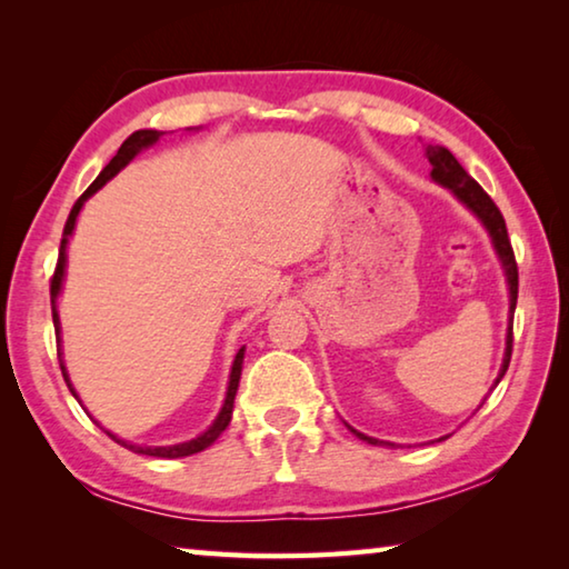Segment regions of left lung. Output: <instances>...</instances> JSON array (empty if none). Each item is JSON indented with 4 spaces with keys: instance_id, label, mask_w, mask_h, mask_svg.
Wrapping results in <instances>:
<instances>
[{
    "instance_id": "8db88e82",
    "label": "left lung",
    "mask_w": 569,
    "mask_h": 569,
    "mask_svg": "<svg viewBox=\"0 0 569 569\" xmlns=\"http://www.w3.org/2000/svg\"><path fill=\"white\" fill-rule=\"evenodd\" d=\"M427 158L431 162V176H435L437 182L441 186L449 188L455 196L461 200V203H467L475 213L481 218V223L487 226L489 236L495 240V248L499 258H502L505 263V271H507V283H509V308L515 311L517 306V286H519V273H517V261H515V250L512 243H509V236H507V223H505V216L502 210L495 206V200L487 196L485 188L479 186V182L469 176V172L459 166V160L451 156L447 148H439V146H429L427 148ZM509 359H512V326H509V336H507V351H505V363H502V371H499V379L505 377ZM497 379V383H499ZM356 437H361L363 441H369V445H381L379 439L373 437H363L356 431Z\"/></svg>"
}]
</instances>
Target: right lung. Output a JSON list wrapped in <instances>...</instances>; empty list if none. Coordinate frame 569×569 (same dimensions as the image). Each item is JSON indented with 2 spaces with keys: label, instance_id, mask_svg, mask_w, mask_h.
Masks as SVG:
<instances>
[{
  "label": "right lung",
  "instance_id": "obj_1",
  "mask_svg": "<svg viewBox=\"0 0 569 569\" xmlns=\"http://www.w3.org/2000/svg\"><path fill=\"white\" fill-rule=\"evenodd\" d=\"M162 132H158V130H138V132H132L128 140L122 142L120 146V150H118V156H114L108 166H104V170L100 172L98 178H94V182L92 186L82 192L80 198H77V203L72 206V210H70V216H67V223H64V236H62V243H60V256H57V266H54V273H52V281H50V296H52V321H54V333H60V316H57V306H54V301H57V293H60V286H62V278H64V248H67V236L72 233V228H74V218H77V213H80V208H82V203L84 200H88L92 192H98L104 182H108L114 172H120V168H124L128 166V162L138 156V152L142 150V148H148V146H152V142H156L158 138H160ZM57 356H60V349H57ZM60 369H62V377H64V381H67V387H70V391L74 393V389H72V383H70V379H67V371H64V366H62V359H60ZM240 369H243V349H240L238 353H236V361H233V371H230V383H228V393H226V403H223V409H220V413H218V419L213 421V427H210L208 431H203V435H200L198 439H192V441H186V445H176V447H156V449H150V447H134V445H128V441H122V439H118V437H112L110 431L108 435L118 441V445H122L124 449H130V451H134V455H148V457H162V459H178V457H190V455H198V451H203L206 447H210L213 445V441L223 435L226 431V427H228V421H230V413H233V401H236V391H238V381H240ZM77 397V393H74Z\"/></svg>",
  "mask_w": 569,
  "mask_h": 569
}]
</instances>
